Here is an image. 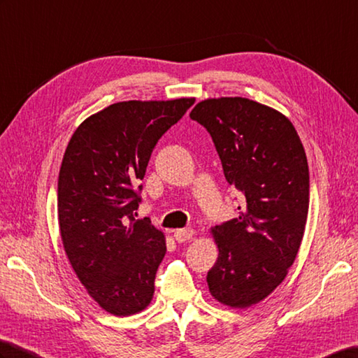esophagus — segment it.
<instances>
[{
  "instance_id": "esophagus-1",
  "label": "esophagus",
  "mask_w": 358,
  "mask_h": 358,
  "mask_svg": "<svg viewBox=\"0 0 358 358\" xmlns=\"http://www.w3.org/2000/svg\"><path fill=\"white\" fill-rule=\"evenodd\" d=\"M193 235H194V231L187 228V229H176V231H174L173 237L178 243H184V241H188V240L193 238Z\"/></svg>"
}]
</instances>
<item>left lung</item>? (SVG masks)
Segmentation results:
<instances>
[{
  "label": "left lung",
  "mask_w": 358,
  "mask_h": 358,
  "mask_svg": "<svg viewBox=\"0 0 358 358\" xmlns=\"http://www.w3.org/2000/svg\"><path fill=\"white\" fill-rule=\"evenodd\" d=\"M213 136L229 185L245 196L237 219L211 228L219 249L206 282L215 301L249 308L289 273L310 202L308 162L284 113L243 97L199 101L189 113Z\"/></svg>",
  "instance_id": "8db88e82"
}]
</instances>
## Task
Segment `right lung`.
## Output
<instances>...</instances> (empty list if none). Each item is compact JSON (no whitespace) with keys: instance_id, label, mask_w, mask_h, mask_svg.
Wrapping results in <instances>:
<instances>
[{"instance_id":"1","label":"right lung","mask_w":358,"mask_h":358,"mask_svg":"<svg viewBox=\"0 0 358 358\" xmlns=\"http://www.w3.org/2000/svg\"><path fill=\"white\" fill-rule=\"evenodd\" d=\"M194 101L113 103L86 118L68 143L57 182L60 238L78 281L113 316L136 315L152 302L167 246L147 217L135 220L134 187L158 139Z\"/></svg>"}]
</instances>
